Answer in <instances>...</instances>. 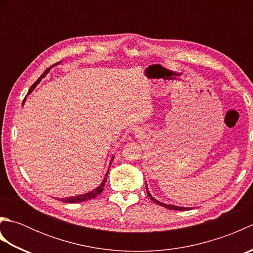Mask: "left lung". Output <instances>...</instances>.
<instances>
[{"instance_id": "1", "label": "left lung", "mask_w": 253, "mask_h": 253, "mask_svg": "<svg viewBox=\"0 0 253 253\" xmlns=\"http://www.w3.org/2000/svg\"><path fill=\"white\" fill-rule=\"evenodd\" d=\"M146 189H147V193H148V196L150 197V199H151V200H152L154 203L159 204V206H161V207H164V208H166V209H170V210H177V211H186V210L192 209V208H185V207H178V206H174V204H168V203H163V202H161V201L157 200V199H155L154 197H152L151 193H150V191H149V189H148V186H147V182H146Z\"/></svg>"}]
</instances>
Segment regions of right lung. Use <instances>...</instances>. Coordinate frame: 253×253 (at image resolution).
Instances as JSON below:
<instances>
[{
	"label": "right lung",
	"instance_id": "add662e5",
	"mask_svg": "<svg viewBox=\"0 0 253 253\" xmlns=\"http://www.w3.org/2000/svg\"><path fill=\"white\" fill-rule=\"evenodd\" d=\"M58 64H61V62H58V63H56V64H54V66L55 65H58ZM53 67V66H52ZM50 69H51V67L50 68H47L46 71L41 75V76L39 77V79L37 80V82L31 85V88H30V90H29V93H31L32 91H34V89L37 87V84H39L40 82H41V79L42 78H44L45 76H46V74L50 72ZM25 100H26V98L24 99V102L23 103H25ZM113 160H114V157H112V160H111V163L113 162ZM111 163H110V166H111ZM110 169V168H109ZM107 173H109V169H107V171H106V174H105V176H104V178H103V180H102V182L101 184L95 188V189H93V190H91V191H89V192H85V193H83V195H78V196H75V197H67V198H61L60 200L62 201V202H65V203H77V202H84V201H87V200H91V199H93V198H95L96 196H99L100 193L103 191V188H104V185H105V181H106V177H107Z\"/></svg>",
	"mask_w": 253,
	"mask_h": 253
}]
</instances>
